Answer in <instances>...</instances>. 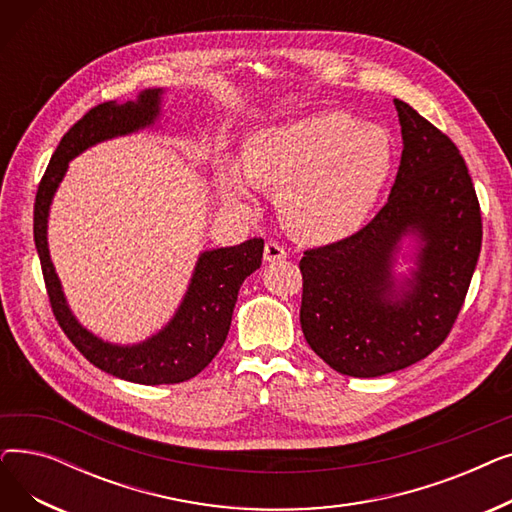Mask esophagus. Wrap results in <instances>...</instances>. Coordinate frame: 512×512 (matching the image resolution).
<instances>
[{
    "label": "esophagus",
    "mask_w": 512,
    "mask_h": 512,
    "mask_svg": "<svg viewBox=\"0 0 512 512\" xmlns=\"http://www.w3.org/2000/svg\"><path fill=\"white\" fill-rule=\"evenodd\" d=\"M286 249L284 247H280L278 242H274V240H270V242H265V249H263V259L267 261V263H272V261H280V259H286Z\"/></svg>",
    "instance_id": "1"
}]
</instances>
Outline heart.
Listing matches in <instances>:
<instances>
[{
  "mask_svg": "<svg viewBox=\"0 0 512 512\" xmlns=\"http://www.w3.org/2000/svg\"><path fill=\"white\" fill-rule=\"evenodd\" d=\"M392 153L382 126L344 112H317L255 130L242 151V172L278 191L280 215L294 236L330 242L365 224L390 176ZM220 182L230 203H249L234 166L222 168Z\"/></svg>",
  "mask_w": 512,
  "mask_h": 512,
  "instance_id": "heart-1",
  "label": "heart"
}]
</instances>
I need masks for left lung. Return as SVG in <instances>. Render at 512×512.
Returning <instances> with one entry per match:
<instances>
[{
  "label": "left lung",
  "instance_id": "left-lung-1",
  "mask_svg": "<svg viewBox=\"0 0 512 512\" xmlns=\"http://www.w3.org/2000/svg\"><path fill=\"white\" fill-rule=\"evenodd\" d=\"M394 105L405 147L386 205L359 232L305 251L299 263L305 340L353 378L432 355L461 313L481 251V209L459 147L409 103ZM407 231L424 247L412 290L398 298L389 270Z\"/></svg>",
  "mask_w": 512,
  "mask_h": 512
}]
</instances>
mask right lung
<instances>
[{
	"label": "right lung",
	"instance_id": "obj_1",
	"mask_svg": "<svg viewBox=\"0 0 512 512\" xmlns=\"http://www.w3.org/2000/svg\"><path fill=\"white\" fill-rule=\"evenodd\" d=\"M161 89H149L137 101H105L80 118L62 137L39 182L35 197V247L53 315L80 355L120 380L159 386L195 378L226 342L240 284L261 265L263 238H249L236 247L205 251L199 257L186 297L170 324L143 344L116 346L87 332L70 313L47 249V215L53 193L68 161L87 147L149 126L159 114Z\"/></svg>",
	"mask_w": 512,
	"mask_h": 512
}]
</instances>
